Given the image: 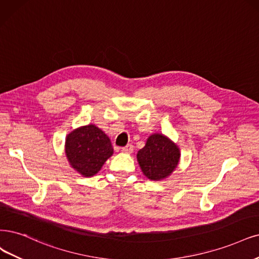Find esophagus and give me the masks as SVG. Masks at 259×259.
Wrapping results in <instances>:
<instances>
[{
	"label": "esophagus",
	"mask_w": 259,
	"mask_h": 259,
	"mask_svg": "<svg viewBox=\"0 0 259 259\" xmlns=\"http://www.w3.org/2000/svg\"><path fill=\"white\" fill-rule=\"evenodd\" d=\"M132 150H133V146H132L131 144H128V145H126V146L121 147V151H122V152H131Z\"/></svg>",
	"instance_id": "esophagus-1"
}]
</instances>
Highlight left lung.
Masks as SVG:
<instances>
[{"mask_svg": "<svg viewBox=\"0 0 259 259\" xmlns=\"http://www.w3.org/2000/svg\"><path fill=\"white\" fill-rule=\"evenodd\" d=\"M138 161L144 175L161 180L171 174L179 162L180 152L173 142L162 135H152L138 152Z\"/></svg>", "mask_w": 259, "mask_h": 259, "instance_id": "8db88e82", "label": "left lung"}]
</instances>
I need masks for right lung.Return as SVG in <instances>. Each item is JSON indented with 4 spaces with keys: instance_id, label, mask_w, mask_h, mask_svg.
<instances>
[{
    "instance_id": "1",
    "label": "right lung",
    "mask_w": 259,
    "mask_h": 259,
    "mask_svg": "<svg viewBox=\"0 0 259 259\" xmlns=\"http://www.w3.org/2000/svg\"><path fill=\"white\" fill-rule=\"evenodd\" d=\"M65 152L70 165L85 177L94 176L113 155L110 139L98 127L89 124L69 133Z\"/></svg>"
}]
</instances>
